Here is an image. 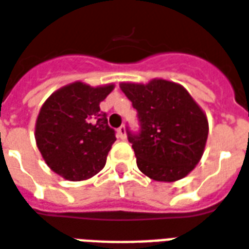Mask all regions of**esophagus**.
<instances>
[{"label":"esophagus","mask_w":249,"mask_h":249,"mask_svg":"<svg viewBox=\"0 0 249 249\" xmlns=\"http://www.w3.org/2000/svg\"><path fill=\"white\" fill-rule=\"evenodd\" d=\"M117 132H118V137L121 138V139H126V127L121 126L117 130Z\"/></svg>","instance_id":"34e87169"}]
</instances>
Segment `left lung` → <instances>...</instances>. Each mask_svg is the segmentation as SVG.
Wrapping results in <instances>:
<instances>
[{"label": "left lung", "mask_w": 249, "mask_h": 249, "mask_svg": "<svg viewBox=\"0 0 249 249\" xmlns=\"http://www.w3.org/2000/svg\"><path fill=\"white\" fill-rule=\"evenodd\" d=\"M138 111L141 130H127L138 168L157 182H177L195 168L204 152L208 121L179 83L152 79L119 85Z\"/></svg>", "instance_id": "obj_1"}]
</instances>
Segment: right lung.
I'll return each instance as SVG.
<instances>
[{
    "instance_id": "1",
    "label": "right lung",
    "mask_w": 249,
    "mask_h": 249,
    "mask_svg": "<svg viewBox=\"0 0 249 249\" xmlns=\"http://www.w3.org/2000/svg\"><path fill=\"white\" fill-rule=\"evenodd\" d=\"M114 85L91 87L74 82L54 91L43 103L36 122V142L43 160L71 182L90 179L106 164L117 141L99 103Z\"/></svg>"
}]
</instances>
